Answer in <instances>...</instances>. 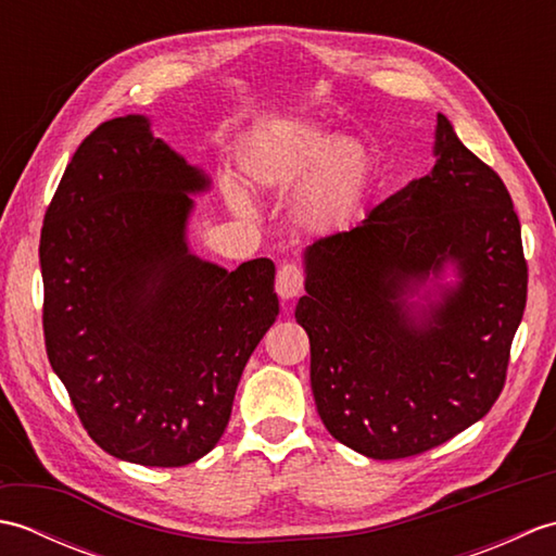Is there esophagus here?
I'll list each match as a JSON object with an SVG mask.
<instances>
[{
	"label": "esophagus",
	"instance_id": "obj_1",
	"mask_svg": "<svg viewBox=\"0 0 556 556\" xmlns=\"http://www.w3.org/2000/svg\"><path fill=\"white\" fill-rule=\"evenodd\" d=\"M303 291V269L293 263L281 265L277 271V293L285 301L301 296Z\"/></svg>",
	"mask_w": 556,
	"mask_h": 556
}]
</instances>
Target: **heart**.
<instances>
[{
  "instance_id": "1",
  "label": "heart",
  "mask_w": 556,
  "mask_h": 556,
  "mask_svg": "<svg viewBox=\"0 0 556 556\" xmlns=\"http://www.w3.org/2000/svg\"><path fill=\"white\" fill-rule=\"evenodd\" d=\"M239 169L260 191L303 188L299 222L317 236L344 229L356 217L370 179L368 152L358 140L337 136L305 116L257 124L239 146ZM229 198L233 207H245L236 191Z\"/></svg>"
}]
</instances>
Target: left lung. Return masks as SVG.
<instances>
[{"mask_svg":"<svg viewBox=\"0 0 556 556\" xmlns=\"http://www.w3.org/2000/svg\"><path fill=\"white\" fill-rule=\"evenodd\" d=\"M434 167L305 248L296 323L329 434L368 458L444 444L497 401L528 267L504 181L437 114Z\"/></svg>","mask_w":556,"mask_h":556,"instance_id":"obj_1","label":"left lung"}]
</instances>
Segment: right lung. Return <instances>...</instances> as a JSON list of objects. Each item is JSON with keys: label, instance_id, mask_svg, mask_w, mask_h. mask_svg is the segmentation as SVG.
I'll return each mask as SVG.
<instances>
[{"label": "right lung", "instance_id": "right-lung-1", "mask_svg": "<svg viewBox=\"0 0 556 556\" xmlns=\"http://www.w3.org/2000/svg\"><path fill=\"white\" fill-rule=\"evenodd\" d=\"M210 176L146 114L104 122L62 176L40 236L45 346L104 452L176 468L215 448L279 315L275 263L236 269L188 241Z\"/></svg>", "mask_w": 556, "mask_h": 556}]
</instances>
